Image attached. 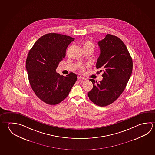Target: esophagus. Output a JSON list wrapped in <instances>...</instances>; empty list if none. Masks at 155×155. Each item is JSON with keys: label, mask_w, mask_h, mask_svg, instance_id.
I'll list each match as a JSON object with an SVG mask.
<instances>
[{"label": "esophagus", "mask_w": 155, "mask_h": 155, "mask_svg": "<svg viewBox=\"0 0 155 155\" xmlns=\"http://www.w3.org/2000/svg\"><path fill=\"white\" fill-rule=\"evenodd\" d=\"M78 80H81V81H84V80H86L87 79L85 78L84 77H82L81 76L78 77Z\"/></svg>", "instance_id": "obj_1"}]
</instances>
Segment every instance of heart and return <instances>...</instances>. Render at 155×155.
Listing matches in <instances>:
<instances>
[{
    "mask_svg": "<svg viewBox=\"0 0 155 155\" xmlns=\"http://www.w3.org/2000/svg\"><path fill=\"white\" fill-rule=\"evenodd\" d=\"M83 49H92V51H94V50L95 49V46L91 42L89 41H85L83 44ZM81 71H84V68L81 66Z\"/></svg>",
    "mask_w": 155,
    "mask_h": 155,
    "instance_id": "1",
    "label": "heart"
}]
</instances>
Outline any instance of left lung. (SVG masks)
Returning a JSON list of instances; mask_svg holds the SVG:
<instances>
[{
	"mask_svg": "<svg viewBox=\"0 0 155 155\" xmlns=\"http://www.w3.org/2000/svg\"><path fill=\"white\" fill-rule=\"evenodd\" d=\"M100 55L96 68L103 71V79L98 83L91 79L93 87L87 95L100 107L113 103L122 94L132 72L133 62L127 48L120 38L108 34L98 41Z\"/></svg>",
	"mask_w": 155,
	"mask_h": 155,
	"instance_id": "obj_1",
	"label": "left lung"
}]
</instances>
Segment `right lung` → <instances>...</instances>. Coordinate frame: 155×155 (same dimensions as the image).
<instances>
[{
    "mask_svg": "<svg viewBox=\"0 0 155 155\" xmlns=\"http://www.w3.org/2000/svg\"><path fill=\"white\" fill-rule=\"evenodd\" d=\"M74 40L69 36L47 34L38 38L28 54L26 68L30 86L35 95L49 105L65 100L77 79L73 72L65 77L56 72Z\"/></svg>",
    "mask_w": 155,
    "mask_h": 155,
    "instance_id": "add662e5",
    "label": "right lung"
}]
</instances>
